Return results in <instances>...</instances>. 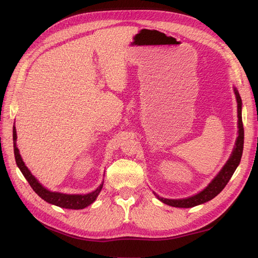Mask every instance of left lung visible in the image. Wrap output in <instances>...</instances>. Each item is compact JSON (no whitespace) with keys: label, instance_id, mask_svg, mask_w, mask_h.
<instances>
[{"label":"left lung","instance_id":"8db88e82","mask_svg":"<svg viewBox=\"0 0 258 258\" xmlns=\"http://www.w3.org/2000/svg\"><path fill=\"white\" fill-rule=\"evenodd\" d=\"M233 91H235L236 99H237V104H238V138L235 144V148L230 155L229 159L227 162L225 163V166L223 169L220 171L213 179L206 188L200 191L197 195H194L191 197L188 198H184V199H166V198H161L158 195H154L157 197L161 202L166 204L171 207H175V208H192L196 207L198 205L205 204L207 201H210L211 199H213L216 197L218 194H220L224 187L227 185L229 182V179L231 178L233 172H235L237 167L239 166L241 157H242V152H243V142H244V129H243V123H242V101L240 98L239 92L237 88H233Z\"/></svg>","mask_w":258,"mask_h":258}]
</instances>
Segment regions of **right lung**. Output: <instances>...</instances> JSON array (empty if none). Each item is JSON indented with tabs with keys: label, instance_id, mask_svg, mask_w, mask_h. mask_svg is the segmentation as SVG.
<instances>
[{
	"label": "right lung",
	"instance_id": "add662e5",
	"mask_svg": "<svg viewBox=\"0 0 258 258\" xmlns=\"http://www.w3.org/2000/svg\"><path fill=\"white\" fill-rule=\"evenodd\" d=\"M13 140H14V154H15V159H16V163L18 168L20 169L21 173L23 176L26 177L27 181L29 182L30 186L32 187L33 190L40 196L42 199H44L48 204L54 205L60 208L64 209H73V210H80L84 209L91 205L93 201H95L100 194L101 189L103 187V183L101 184L96 190H93L89 194L86 195H68V194H62L57 191H50L46 189L45 187L37 181L34 175L30 172V170L27 168V166L23 162L21 156L19 154V150L16 145L17 141V134H16V127L14 126L13 128Z\"/></svg>",
	"mask_w": 258,
	"mask_h": 258
}]
</instances>
